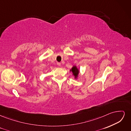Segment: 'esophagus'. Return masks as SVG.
Returning a JSON list of instances; mask_svg holds the SVG:
<instances>
[{"mask_svg":"<svg viewBox=\"0 0 131 131\" xmlns=\"http://www.w3.org/2000/svg\"><path fill=\"white\" fill-rule=\"evenodd\" d=\"M57 65H58V66H61V63H59V62H58V63H57Z\"/></svg>","mask_w":131,"mask_h":131,"instance_id":"esophagus-1","label":"esophagus"}]
</instances>
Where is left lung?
I'll return each instance as SVG.
<instances>
[{
    "mask_svg": "<svg viewBox=\"0 0 131 131\" xmlns=\"http://www.w3.org/2000/svg\"><path fill=\"white\" fill-rule=\"evenodd\" d=\"M72 71V72L73 73V75H74V76L75 77H77L78 76V75L79 74V70L77 68V67H73L72 70H71Z\"/></svg>",
    "mask_w": 131,
    "mask_h": 131,
    "instance_id": "1",
    "label": "left lung"
}]
</instances>
